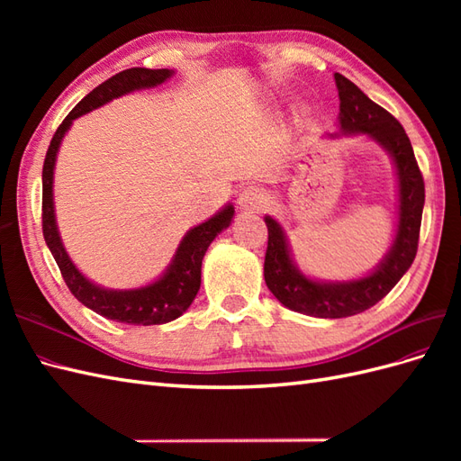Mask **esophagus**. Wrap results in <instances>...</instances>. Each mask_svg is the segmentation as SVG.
Instances as JSON below:
<instances>
[{"label": "esophagus", "mask_w": 461, "mask_h": 461, "mask_svg": "<svg viewBox=\"0 0 461 461\" xmlns=\"http://www.w3.org/2000/svg\"><path fill=\"white\" fill-rule=\"evenodd\" d=\"M236 203H239L240 212H259L263 205V194L258 188L249 186L239 194V202Z\"/></svg>", "instance_id": "esophagus-1"}]
</instances>
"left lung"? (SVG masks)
<instances>
[{
  "instance_id": "left-lung-1",
  "label": "left lung",
  "mask_w": 461,
  "mask_h": 461,
  "mask_svg": "<svg viewBox=\"0 0 461 461\" xmlns=\"http://www.w3.org/2000/svg\"><path fill=\"white\" fill-rule=\"evenodd\" d=\"M334 82L340 111L337 131L327 136H366L388 153L396 175L398 221L393 244L371 271L346 281H325L298 267L285 227L271 215L263 217L269 230L263 265L265 285L285 308L321 319L357 315L396 286L415 259L425 205L423 176L402 124L381 105L371 102L352 80L334 73Z\"/></svg>"
}]
</instances>
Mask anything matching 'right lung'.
I'll return each instance as SVG.
<instances>
[{
    "mask_svg": "<svg viewBox=\"0 0 461 461\" xmlns=\"http://www.w3.org/2000/svg\"><path fill=\"white\" fill-rule=\"evenodd\" d=\"M173 75V68L134 67L111 77L104 85L94 88L75 105L71 113L59 124L58 132L53 134L46 153L44 171H41V222H44L41 229H44V239L50 252L73 296L80 303H85L88 310L105 319L117 321V323L144 327L165 325L178 319L190 308L202 283V259L209 244L215 240V236L230 227L234 219V205L229 202L200 225L186 230L169 265L151 283L136 288H107L94 283L92 278L77 267L61 240L53 202L55 163H58V153L65 134L71 131L73 122L78 117L104 107L105 104L117 100V97L138 90L156 88Z\"/></svg>",
    "mask_w": 461,
    "mask_h": 461,
    "instance_id": "right-lung-1",
    "label": "right lung"
}]
</instances>
